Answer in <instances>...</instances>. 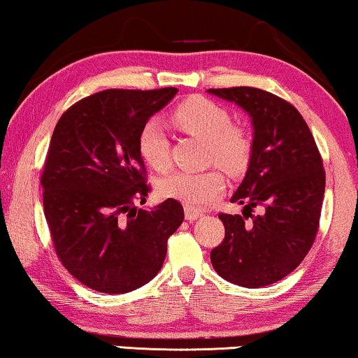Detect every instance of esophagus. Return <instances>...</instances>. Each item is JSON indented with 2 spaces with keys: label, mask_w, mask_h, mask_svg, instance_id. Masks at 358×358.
Returning a JSON list of instances; mask_svg holds the SVG:
<instances>
[{
  "label": "esophagus",
  "mask_w": 358,
  "mask_h": 358,
  "mask_svg": "<svg viewBox=\"0 0 358 358\" xmlns=\"http://www.w3.org/2000/svg\"><path fill=\"white\" fill-rule=\"evenodd\" d=\"M185 214H186V219L189 220H196L199 217H203V210H198V209H193V208H185Z\"/></svg>",
  "instance_id": "1"
}]
</instances>
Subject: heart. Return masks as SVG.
Here are the masks:
<instances>
[{
  "instance_id": "heart-1",
  "label": "heart",
  "mask_w": 358,
  "mask_h": 358,
  "mask_svg": "<svg viewBox=\"0 0 358 358\" xmlns=\"http://www.w3.org/2000/svg\"><path fill=\"white\" fill-rule=\"evenodd\" d=\"M172 122L186 134L208 143V162L230 173H238L250 162L251 139L245 129L231 124L230 113L203 97H191L172 112ZM139 155L149 167L164 172L170 165V145L157 120H149L138 136ZM159 193L178 199L189 208H203L219 198L225 181L219 170L172 172L159 180Z\"/></svg>"
}]
</instances>
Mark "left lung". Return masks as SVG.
Returning <instances> with one entry per match:
<instances>
[{
  "mask_svg": "<svg viewBox=\"0 0 358 358\" xmlns=\"http://www.w3.org/2000/svg\"><path fill=\"white\" fill-rule=\"evenodd\" d=\"M208 94L248 113L253 143L245 178L231 196L241 215L219 214L225 238L210 251L215 273L248 289L274 284L299 266L313 245L326 173L313 134L294 105L255 87L209 89ZM262 213L251 216L250 209Z\"/></svg>",
  "mask_w": 358,
  "mask_h": 358,
  "instance_id": "left-lung-1",
  "label": "left lung"
}]
</instances>
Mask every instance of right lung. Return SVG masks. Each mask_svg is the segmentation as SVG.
I'll use <instances>...</instances> for the list:
<instances>
[{
    "label": "right lung",
    "mask_w": 358,
    "mask_h": 358,
    "mask_svg": "<svg viewBox=\"0 0 358 358\" xmlns=\"http://www.w3.org/2000/svg\"><path fill=\"white\" fill-rule=\"evenodd\" d=\"M177 92L102 90L55 127L40 180L43 213L59 261L89 289L115 295L148 284L183 222V206L172 198L136 208L149 193L139 131Z\"/></svg>",
    "instance_id": "obj_1"
}]
</instances>
